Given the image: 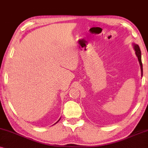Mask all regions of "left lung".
I'll return each mask as SVG.
<instances>
[{
  "mask_svg": "<svg viewBox=\"0 0 148 148\" xmlns=\"http://www.w3.org/2000/svg\"><path fill=\"white\" fill-rule=\"evenodd\" d=\"M133 49L135 51V55L138 58V61L139 63V65H140L141 67V77L143 76V66H142V62H141V53L140 51V49H139V47L138 45L135 44V43H133Z\"/></svg>",
  "mask_w": 148,
  "mask_h": 148,
  "instance_id": "8db88e82",
  "label": "left lung"
}]
</instances>
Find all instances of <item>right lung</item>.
<instances>
[{
    "instance_id": "add662e5",
    "label": "right lung",
    "mask_w": 148,
    "mask_h": 148,
    "mask_svg": "<svg viewBox=\"0 0 148 148\" xmlns=\"http://www.w3.org/2000/svg\"><path fill=\"white\" fill-rule=\"evenodd\" d=\"M60 119H61V118H60V119H59V121H57V122H56V123H58V122L60 121ZM56 123H55V124H54V125H56Z\"/></svg>"
}]
</instances>
